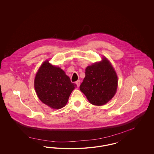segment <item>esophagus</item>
<instances>
[{"instance_id":"obj_1","label":"esophagus","mask_w":154,"mask_h":154,"mask_svg":"<svg viewBox=\"0 0 154 154\" xmlns=\"http://www.w3.org/2000/svg\"><path fill=\"white\" fill-rule=\"evenodd\" d=\"M75 84L77 85V86H78V87H79V85H80V81L79 80H78V81H77L76 82H75Z\"/></svg>"}]
</instances>
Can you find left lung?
Segmentation results:
<instances>
[{"label":"left lung","mask_w":154,"mask_h":154,"mask_svg":"<svg viewBox=\"0 0 154 154\" xmlns=\"http://www.w3.org/2000/svg\"><path fill=\"white\" fill-rule=\"evenodd\" d=\"M118 79L116 73L106 57L100 62L88 66L85 77L79 86L89 102L103 106L108 102L116 93Z\"/></svg>","instance_id":"8db88e82"}]
</instances>
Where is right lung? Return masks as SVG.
<instances>
[{"mask_svg":"<svg viewBox=\"0 0 154 154\" xmlns=\"http://www.w3.org/2000/svg\"><path fill=\"white\" fill-rule=\"evenodd\" d=\"M77 85L60 68L52 65L49 61L43 63L34 79V88L42 103L54 109L64 107Z\"/></svg>","mask_w":154,"mask_h":154,"instance_id":"1","label":"right lung"}]
</instances>
